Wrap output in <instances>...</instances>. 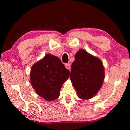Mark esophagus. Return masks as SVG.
Here are the masks:
<instances>
[{"label": "esophagus", "mask_w": 130, "mask_h": 130, "mask_svg": "<svg viewBox=\"0 0 130 130\" xmlns=\"http://www.w3.org/2000/svg\"><path fill=\"white\" fill-rule=\"evenodd\" d=\"M65 68H67V69L69 70L70 69V66L69 63H67V64H65Z\"/></svg>", "instance_id": "esophagus-1"}]
</instances>
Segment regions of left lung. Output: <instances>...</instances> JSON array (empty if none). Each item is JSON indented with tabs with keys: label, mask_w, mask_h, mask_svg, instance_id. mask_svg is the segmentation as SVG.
<instances>
[{
	"label": "left lung",
	"mask_w": 130,
	"mask_h": 130,
	"mask_svg": "<svg viewBox=\"0 0 130 130\" xmlns=\"http://www.w3.org/2000/svg\"><path fill=\"white\" fill-rule=\"evenodd\" d=\"M70 79L82 99H89L96 95L102 87L104 68L99 58L80 49L75 55L72 64Z\"/></svg>",
	"instance_id": "8db88e82"
}]
</instances>
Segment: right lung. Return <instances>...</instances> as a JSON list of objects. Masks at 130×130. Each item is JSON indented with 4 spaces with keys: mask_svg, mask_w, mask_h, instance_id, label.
Instances as JSON below:
<instances>
[{
    "mask_svg": "<svg viewBox=\"0 0 130 130\" xmlns=\"http://www.w3.org/2000/svg\"><path fill=\"white\" fill-rule=\"evenodd\" d=\"M70 72L58 57L48 54L32 65L30 81L37 94L47 101L57 99Z\"/></svg>",
    "mask_w": 130,
    "mask_h": 130,
    "instance_id": "right-lung-1",
    "label": "right lung"
}]
</instances>
